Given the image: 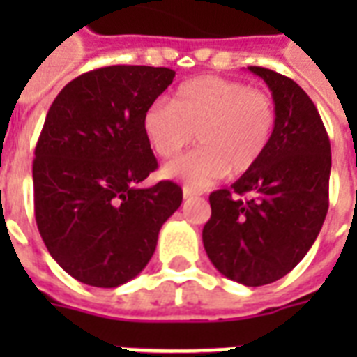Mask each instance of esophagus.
<instances>
[{
	"instance_id": "1",
	"label": "esophagus",
	"mask_w": 357,
	"mask_h": 357,
	"mask_svg": "<svg viewBox=\"0 0 357 357\" xmlns=\"http://www.w3.org/2000/svg\"><path fill=\"white\" fill-rule=\"evenodd\" d=\"M195 196H200V190L192 189L189 185H185L183 187V198L185 200H189V198H195Z\"/></svg>"
}]
</instances>
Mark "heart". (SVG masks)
<instances>
[{
  "label": "heart",
  "mask_w": 357,
  "mask_h": 357,
  "mask_svg": "<svg viewBox=\"0 0 357 357\" xmlns=\"http://www.w3.org/2000/svg\"><path fill=\"white\" fill-rule=\"evenodd\" d=\"M271 94L243 81L200 75L176 89L172 102H153L142 131L159 157H172L195 139L200 148L168 162L162 176L204 189L226 174L248 172L265 155L276 129Z\"/></svg>",
  "instance_id": "heart-1"
}]
</instances>
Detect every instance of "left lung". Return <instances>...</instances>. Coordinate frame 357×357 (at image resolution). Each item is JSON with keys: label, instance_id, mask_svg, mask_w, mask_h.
I'll list each match as a JSON object with an SVG mask.
<instances>
[{"label": "left lung", "instance_id": "8db88e82", "mask_svg": "<svg viewBox=\"0 0 357 357\" xmlns=\"http://www.w3.org/2000/svg\"><path fill=\"white\" fill-rule=\"evenodd\" d=\"M271 89L276 129L265 155L229 189L211 192L204 248L220 274L259 287L293 271L328 213L330 140L315 103L293 79L248 66Z\"/></svg>", "mask_w": 357, "mask_h": 357}]
</instances>
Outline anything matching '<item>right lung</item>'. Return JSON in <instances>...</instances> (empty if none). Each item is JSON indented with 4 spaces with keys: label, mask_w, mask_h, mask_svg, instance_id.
<instances>
[{
    "label": "right lung",
    "mask_w": 357,
    "mask_h": 357,
    "mask_svg": "<svg viewBox=\"0 0 357 357\" xmlns=\"http://www.w3.org/2000/svg\"><path fill=\"white\" fill-rule=\"evenodd\" d=\"M174 75L126 64L92 70L70 81L47 111L33 161L36 226L77 282L111 289L139 276L181 206L172 181L139 187L157 168L142 114Z\"/></svg>",
    "instance_id": "obj_1"
}]
</instances>
